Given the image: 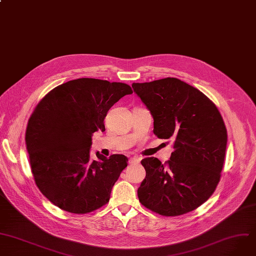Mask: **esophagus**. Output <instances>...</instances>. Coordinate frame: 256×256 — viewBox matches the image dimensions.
Wrapping results in <instances>:
<instances>
[{"label":"esophagus","instance_id":"esophagus-1","mask_svg":"<svg viewBox=\"0 0 256 256\" xmlns=\"http://www.w3.org/2000/svg\"><path fill=\"white\" fill-rule=\"evenodd\" d=\"M140 156H132V158H130L129 159V163L130 164H137V163H140Z\"/></svg>","mask_w":256,"mask_h":256}]
</instances>
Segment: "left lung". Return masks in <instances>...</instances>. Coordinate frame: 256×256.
<instances>
[{
  "label": "left lung",
  "mask_w": 256,
  "mask_h": 256,
  "mask_svg": "<svg viewBox=\"0 0 256 256\" xmlns=\"http://www.w3.org/2000/svg\"><path fill=\"white\" fill-rule=\"evenodd\" d=\"M132 88L154 118V133L172 140L170 160H142L146 178L140 202L165 216L190 212L206 202L220 180L228 142L226 128L215 104L180 78H165Z\"/></svg>",
  "instance_id": "left-lung-1"
}]
</instances>
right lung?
Instances as JSON below:
<instances>
[{
  "mask_svg": "<svg viewBox=\"0 0 256 256\" xmlns=\"http://www.w3.org/2000/svg\"><path fill=\"white\" fill-rule=\"evenodd\" d=\"M132 93L124 83L81 78L55 87L36 106L26 144L34 182L55 206L84 214L108 202L128 159L97 152L91 160L92 134L106 130L108 110Z\"/></svg>",
  "mask_w": 256,
  "mask_h": 256,
  "instance_id": "add662e5",
  "label": "right lung"
}]
</instances>
